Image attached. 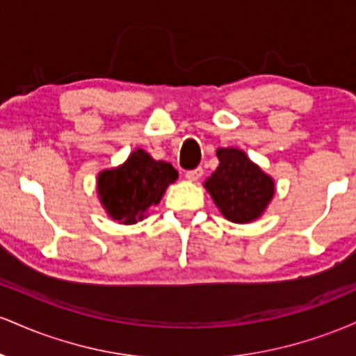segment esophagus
Listing matches in <instances>:
<instances>
[{"instance_id":"esophagus-1","label":"esophagus","mask_w":356,"mask_h":356,"mask_svg":"<svg viewBox=\"0 0 356 356\" xmlns=\"http://www.w3.org/2000/svg\"><path fill=\"white\" fill-rule=\"evenodd\" d=\"M202 177V169L201 167H197V169H192V170H187L186 172V179H189V181H199V179Z\"/></svg>"}]
</instances>
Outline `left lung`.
<instances>
[{
    "label": "left lung",
    "mask_w": 356,
    "mask_h": 356,
    "mask_svg": "<svg viewBox=\"0 0 356 356\" xmlns=\"http://www.w3.org/2000/svg\"><path fill=\"white\" fill-rule=\"evenodd\" d=\"M219 165L206 189L232 222H251L263 214L275 194V182L238 149H219Z\"/></svg>",
    "instance_id": "1"
}]
</instances>
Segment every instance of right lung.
I'll list each match as a JSON object with an SVG mask.
<instances>
[{"instance_id": "right-lung-1", "label": "right lung", "mask_w": 356, "mask_h": 356, "mask_svg": "<svg viewBox=\"0 0 356 356\" xmlns=\"http://www.w3.org/2000/svg\"><path fill=\"white\" fill-rule=\"evenodd\" d=\"M177 170L169 162L154 161L144 150H136L118 169L99 175V195L110 218L122 224L142 220L149 207L157 206Z\"/></svg>"}]
</instances>
